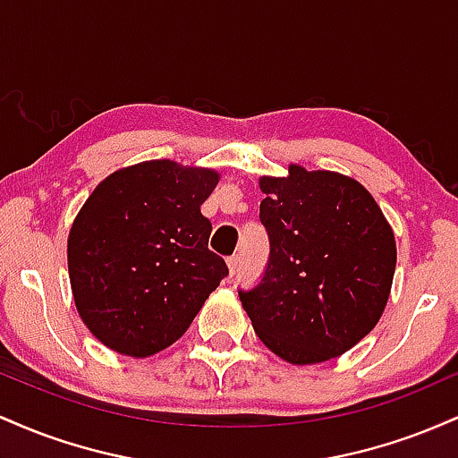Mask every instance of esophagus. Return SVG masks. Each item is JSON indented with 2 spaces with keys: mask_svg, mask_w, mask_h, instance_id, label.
Returning <instances> with one entry per match:
<instances>
[{
  "mask_svg": "<svg viewBox=\"0 0 458 458\" xmlns=\"http://www.w3.org/2000/svg\"><path fill=\"white\" fill-rule=\"evenodd\" d=\"M239 265H241V259H239V256H230V259H228V269H230V276H236V271H239Z\"/></svg>",
  "mask_w": 458,
  "mask_h": 458,
  "instance_id": "obj_1",
  "label": "esophagus"
}]
</instances>
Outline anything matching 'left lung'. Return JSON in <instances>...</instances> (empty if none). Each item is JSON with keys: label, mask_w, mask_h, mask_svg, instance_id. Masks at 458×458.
Masks as SVG:
<instances>
[{"label": "left lung", "mask_w": 458, "mask_h": 458, "mask_svg": "<svg viewBox=\"0 0 458 458\" xmlns=\"http://www.w3.org/2000/svg\"><path fill=\"white\" fill-rule=\"evenodd\" d=\"M269 260L254 288H239L259 338L291 364L343 355L379 323L396 243L379 204L353 178L288 167L260 178Z\"/></svg>", "instance_id": "8db88e82"}]
</instances>
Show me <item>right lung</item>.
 <instances>
[{
    "label": "right lung",
    "mask_w": 458,
    "mask_h": 458,
    "mask_svg": "<svg viewBox=\"0 0 458 458\" xmlns=\"http://www.w3.org/2000/svg\"><path fill=\"white\" fill-rule=\"evenodd\" d=\"M219 174L157 159L114 172L68 234L79 317L109 349L146 357L174 344L228 276L199 213Z\"/></svg>",
    "instance_id": "1"
}]
</instances>
